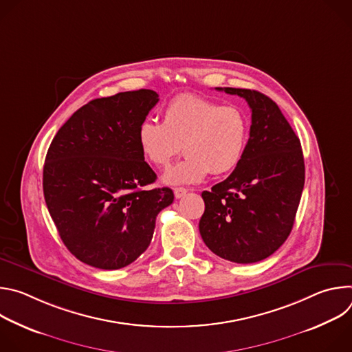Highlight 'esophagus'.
Returning <instances> with one entry per match:
<instances>
[{"mask_svg": "<svg viewBox=\"0 0 352 352\" xmlns=\"http://www.w3.org/2000/svg\"><path fill=\"white\" fill-rule=\"evenodd\" d=\"M186 192H188V189H186V188H182V186H179V188H174V195H175V197H177V199H179V197L185 196V195H186Z\"/></svg>", "mask_w": 352, "mask_h": 352, "instance_id": "obj_1", "label": "esophagus"}]
</instances>
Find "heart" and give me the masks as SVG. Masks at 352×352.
<instances>
[{"label":"heart","mask_w":352,"mask_h":352,"mask_svg":"<svg viewBox=\"0 0 352 352\" xmlns=\"http://www.w3.org/2000/svg\"><path fill=\"white\" fill-rule=\"evenodd\" d=\"M249 132L250 122L242 109L181 94L164 107L162 124L142 121L136 138L143 157L156 167H167L182 144L185 157L163 178L177 185L232 171L245 155Z\"/></svg>","instance_id":"b5f03b06"}]
</instances>
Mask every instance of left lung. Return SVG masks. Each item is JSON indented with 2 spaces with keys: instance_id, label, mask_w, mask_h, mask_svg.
Returning <instances> with one entry per match:
<instances>
[{
  "instance_id": "left-lung-1",
  "label": "left lung",
  "mask_w": 352,
  "mask_h": 352,
  "mask_svg": "<svg viewBox=\"0 0 352 352\" xmlns=\"http://www.w3.org/2000/svg\"><path fill=\"white\" fill-rule=\"evenodd\" d=\"M243 97L252 110L245 155L227 179L202 192L199 231L217 256L255 263L288 238L305 184L300 142L278 106L250 89L216 87Z\"/></svg>"
}]
</instances>
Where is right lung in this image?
Masks as SVG:
<instances>
[{"label":"right lung","mask_w":352,"mask_h":352,"mask_svg":"<svg viewBox=\"0 0 352 352\" xmlns=\"http://www.w3.org/2000/svg\"><path fill=\"white\" fill-rule=\"evenodd\" d=\"M157 102L148 89L94 98L48 147L45 205L69 252L89 266L131 265L150 245L157 214L173 204L170 188H148L157 177L136 138Z\"/></svg>","instance_id":"obj_1"}]
</instances>
